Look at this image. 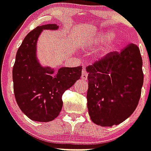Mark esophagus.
<instances>
[{
  "label": "esophagus",
  "instance_id": "esophagus-1",
  "mask_svg": "<svg viewBox=\"0 0 151 151\" xmlns=\"http://www.w3.org/2000/svg\"><path fill=\"white\" fill-rule=\"evenodd\" d=\"M81 78L83 80H87L88 79V72L85 70H83L81 73Z\"/></svg>",
  "mask_w": 151,
  "mask_h": 151
}]
</instances>
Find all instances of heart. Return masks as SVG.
<instances>
[{"mask_svg":"<svg viewBox=\"0 0 151 151\" xmlns=\"http://www.w3.org/2000/svg\"><path fill=\"white\" fill-rule=\"evenodd\" d=\"M115 35H116V33L111 31L99 33V35H95V37L91 38V40H88V46H101L105 45L101 54L106 55L109 52H111L118 43V40H113Z\"/></svg>","mask_w":151,"mask_h":151,"instance_id":"1","label":"heart"}]
</instances>
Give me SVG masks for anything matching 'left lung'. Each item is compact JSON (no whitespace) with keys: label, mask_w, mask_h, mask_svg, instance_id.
<instances>
[{"label":"left lung","mask_w":151,"mask_h":151,"mask_svg":"<svg viewBox=\"0 0 151 151\" xmlns=\"http://www.w3.org/2000/svg\"><path fill=\"white\" fill-rule=\"evenodd\" d=\"M141 55L129 44L86 67L88 113L101 127L119 125L135 111L143 83Z\"/></svg>","instance_id":"obj_1"}]
</instances>
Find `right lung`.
<instances>
[{
	"label": "right lung",
	"mask_w": 151,
	"mask_h": 151,
	"mask_svg": "<svg viewBox=\"0 0 151 151\" xmlns=\"http://www.w3.org/2000/svg\"><path fill=\"white\" fill-rule=\"evenodd\" d=\"M56 24L36 27L28 34L16 53L12 78L17 104L23 113L37 122H50L59 116L62 95L81 77L82 67H61L58 71L42 67L36 56V44L42 30H57Z\"/></svg>",
	"instance_id": "obj_1"
}]
</instances>
